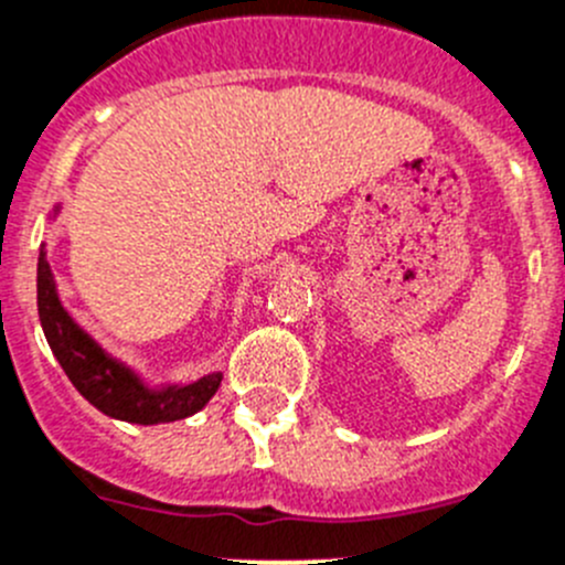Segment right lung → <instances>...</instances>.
Returning <instances> with one entry per match:
<instances>
[{
    "mask_svg": "<svg viewBox=\"0 0 565 565\" xmlns=\"http://www.w3.org/2000/svg\"><path fill=\"white\" fill-rule=\"evenodd\" d=\"M57 211L61 205L52 209V220L57 217ZM39 318L52 354L61 362L68 382L108 418L141 426L189 418L211 402V395L217 393L223 382V371H214L198 382L156 387L122 360L110 356L63 307L44 245L39 253Z\"/></svg>",
    "mask_w": 565,
    "mask_h": 565,
    "instance_id": "1",
    "label": "right lung"
}]
</instances>
